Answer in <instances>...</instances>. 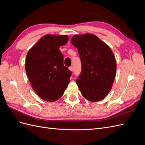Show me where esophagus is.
I'll use <instances>...</instances> for the list:
<instances>
[{"instance_id":"1","label":"esophagus","mask_w":145,"mask_h":145,"mask_svg":"<svg viewBox=\"0 0 145 145\" xmlns=\"http://www.w3.org/2000/svg\"><path fill=\"white\" fill-rule=\"evenodd\" d=\"M69 71H71V72H72V71H73V68H72V67H69Z\"/></svg>"}]
</instances>
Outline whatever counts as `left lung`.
Returning <instances> with one entry per match:
<instances>
[{
	"instance_id": "left-lung-1",
	"label": "left lung",
	"mask_w": 145,
	"mask_h": 145,
	"mask_svg": "<svg viewBox=\"0 0 145 145\" xmlns=\"http://www.w3.org/2000/svg\"><path fill=\"white\" fill-rule=\"evenodd\" d=\"M71 43L77 48L82 71L76 80L82 95L95 102L106 97L116 77L117 64L109 46L93 34L75 35Z\"/></svg>"
}]
</instances>
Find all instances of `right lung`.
Wrapping results in <instances>:
<instances>
[{"label": "right lung", "instance_id": "add662e5", "mask_svg": "<svg viewBox=\"0 0 145 145\" xmlns=\"http://www.w3.org/2000/svg\"><path fill=\"white\" fill-rule=\"evenodd\" d=\"M66 35L47 34L28 51L25 70L33 90L42 99L59 100L69 83L71 72L63 65L60 46L68 41Z\"/></svg>", "mask_w": 145, "mask_h": 145}]
</instances>
